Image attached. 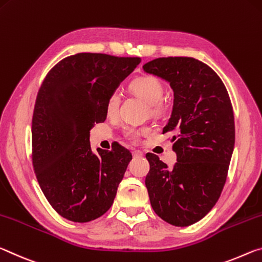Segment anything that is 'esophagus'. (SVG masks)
Here are the masks:
<instances>
[{"label":"esophagus","mask_w":262,"mask_h":262,"mask_svg":"<svg viewBox=\"0 0 262 262\" xmlns=\"http://www.w3.org/2000/svg\"><path fill=\"white\" fill-rule=\"evenodd\" d=\"M132 156H134L135 158H141L144 156V154H143V152H140V151H134V152H132Z\"/></svg>","instance_id":"obj_1"}]
</instances>
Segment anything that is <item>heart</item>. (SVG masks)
<instances>
[{"label": "heart", "mask_w": 262, "mask_h": 262, "mask_svg": "<svg viewBox=\"0 0 262 262\" xmlns=\"http://www.w3.org/2000/svg\"><path fill=\"white\" fill-rule=\"evenodd\" d=\"M130 89L136 95L144 98L149 104L152 114L159 115L165 110V104L162 97L165 94L164 83L154 75H140L130 82ZM119 104H121V95L118 92L111 93L105 103V113L109 116L117 114ZM141 130L135 127L127 128L125 135L128 139L137 140L141 135Z\"/></svg>", "instance_id": "b5f03b06"}]
</instances>
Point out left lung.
<instances>
[{"label": "left lung", "instance_id": "8db88e82", "mask_svg": "<svg viewBox=\"0 0 262 262\" xmlns=\"http://www.w3.org/2000/svg\"><path fill=\"white\" fill-rule=\"evenodd\" d=\"M143 68L168 81L174 92L173 111L162 134H174L178 157L168 168L156 154H146L149 201L165 222L191 225L213 208L228 177L234 147L229 93L216 72L194 58H158Z\"/></svg>", "mask_w": 262, "mask_h": 262}]
</instances>
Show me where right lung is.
Instances as JSON below:
<instances>
[{"instance_id":"add662e5","label":"right lung","mask_w":262,"mask_h":262,"mask_svg":"<svg viewBox=\"0 0 262 262\" xmlns=\"http://www.w3.org/2000/svg\"><path fill=\"white\" fill-rule=\"evenodd\" d=\"M140 58L78 53L45 76L32 116V164L38 183L60 216L96 220L114 203L132 154L121 145L93 153L91 128L105 121L111 93Z\"/></svg>"}]
</instances>
